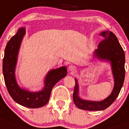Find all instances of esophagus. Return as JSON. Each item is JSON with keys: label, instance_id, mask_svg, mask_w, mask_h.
Masks as SVG:
<instances>
[{"label": "esophagus", "instance_id": "34e87169", "mask_svg": "<svg viewBox=\"0 0 129 129\" xmlns=\"http://www.w3.org/2000/svg\"><path fill=\"white\" fill-rule=\"evenodd\" d=\"M68 70H69L70 72L74 73V72H75V71H76L77 68H76V67H75V66L70 65V66H69V67H68Z\"/></svg>", "mask_w": 129, "mask_h": 129}]
</instances>
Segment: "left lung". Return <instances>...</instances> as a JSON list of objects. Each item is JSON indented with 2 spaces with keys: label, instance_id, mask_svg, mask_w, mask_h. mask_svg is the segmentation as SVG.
Listing matches in <instances>:
<instances>
[{
  "label": "left lung",
  "instance_id": "left-lung-1",
  "mask_svg": "<svg viewBox=\"0 0 129 129\" xmlns=\"http://www.w3.org/2000/svg\"><path fill=\"white\" fill-rule=\"evenodd\" d=\"M100 35L104 39L100 41L93 55L102 61H110L114 86L110 95L104 100L99 102L86 100L79 97V84L77 80L75 79V85L73 94L74 104L78 108L83 110L101 111L109 107L118 96L125 79V53L116 36L109 30L102 32Z\"/></svg>",
  "mask_w": 129,
  "mask_h": 129
}]
</instances>
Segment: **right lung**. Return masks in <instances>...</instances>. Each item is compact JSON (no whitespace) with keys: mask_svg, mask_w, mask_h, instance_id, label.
<instances>
[{"mask_svg":"<svg viewBox=\"0 0 129 129\" xmlns=\"http://www.w3.org/2000/svg\"><path fill=\"white\" fill-rule=\"evenodd\" d=\"M25 35V29L20 28L8 42L2 63L3 75L8 92L16 103L29 108H39L48 103L53 87L67 75V69L66 67H61L49 71L45 79L44 88L40 91L32 92L22 89L16 82L15 69L18 52Z\"/></svg>","mask_w":129,"mask_h":129,"instance_id":"obj_1","label":"right lung"}]
</instances>
